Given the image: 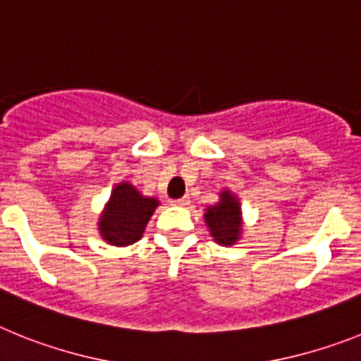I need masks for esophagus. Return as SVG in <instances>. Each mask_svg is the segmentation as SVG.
<instances>
[{"label": "esophagus", "mask_w": 361, "mask_h": 361, "mask_svg": "<svg viewBox=\"0 0 361 361\" xmlns=\"http://www.w3.org/2000/svg\"><path fill=\"white\" fill-rule=\"evenodd\" d=\"M190 203L189 198H180L176 202H172V205H178V207H187Z\"/></svg>", "instance_id": "34e87169"}]
</instances>
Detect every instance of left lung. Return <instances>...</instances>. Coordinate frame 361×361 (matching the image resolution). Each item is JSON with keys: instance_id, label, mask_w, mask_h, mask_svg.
Returning <instances> with one entry per match:
<instances>
[{"instance_id": "8db88e82", "label": "left lung", "mask_w": 361, "mask_h": 361, "mask_svg": "<svg viewBox=\"0 0 361 361\" xmlns=\"http://www.w3.org/2000/svg\"><path fill=\"white\" fill-rule=\"evenodd\" d=\"M205 225L212 240L224 247H231L243 236V214L240 198L231 189L219 190V200L203 212Z\"/></svg>"}]
</instances>
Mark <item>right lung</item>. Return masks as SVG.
<instances>
[{"label":"right lung","instance_id":"obj_1","mask_svg":"<svg viewBox=\"0 0 361 361\" xmlns=\"http://www.w3.org/2000/svg\"><path fill=\"white\" fill-rule=\"evenodd\" d=\"M158 205V198L143 196L133 183H116L111 198L99 214V236L109 245H133L143 236L150 216L154 214Z\"/></svg>","mask_w":361,"mask_h":361}]
</instances>
